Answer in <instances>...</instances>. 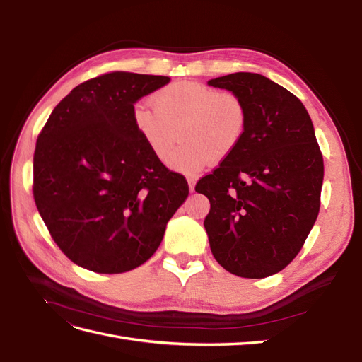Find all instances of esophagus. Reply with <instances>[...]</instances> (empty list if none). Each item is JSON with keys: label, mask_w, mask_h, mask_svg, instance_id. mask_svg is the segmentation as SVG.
Here are the masks:
<instances>
[{"label": "esophagus", "mask_w": 362, "mask_h": 362, "mask_svg": "<svg viewBox=\"0 0 362 362\" xmlns=\"http://www.w3.org/2000/svg\"><path fill=\"white\" fill-rule=\"evenodd\" d=\"M187 181H189V189H190V192H194V184H196V180H194V178H189Z\"/></svg>", "instance_id": "obj_1"}]
</instances>
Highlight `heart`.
Masks as SVG:
<instances>
[{
  "label": "heart",
  "mask_w": 362,
  "mask_h": 362,
  "mask_svg": "<svg viewBox=\"0 0 362 362\" xmlns=\"http://www.w3.org/2000/svg\"><path fill=\"white\" fill-rule=\"evenodd\" d=\"M152 108L137 104L134 125L149 149L168 160L178 141L182 146L170 158V166L193 173L213 160L231 156L247 127V108L242 96L194 81H175L151 98Z\"/></svg>",
  "instance_id": "obj_1"
}]
</instances>
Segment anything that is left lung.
<instances>
[{"instance_id":"obj_1","label":"left lung","mask_w":362,"mask_h":362,"mask_svg":"<svg viewBox=\"0 0 362 362\" xmlns=\"http://www.w3.org/2000/svg\"><path fill=\"white\" fill-rule=\"evenodd\" d=\"M208 84L242 96L245 136L194 190L210 201L204 226L216 261L259 279L299 254L320 210L323 156L298 96L259 74L235 72Z\"/></svg>"}]
</instances>
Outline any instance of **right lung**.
<instances>
[{"label": "right lung", "instance_id": "add662e5", "mask_svg": "<svg viewBox=\"0 0 362 362\" xmlns=\"http://www.w3.org/2000/svg\"><path fill=\"white\" fill-rule=\"evenodd\" d=\"M169 76L115 71L78 84L37 136L33 196L60 250L96 273L149 259L189 196L181 173L154 156L134 125V104Z\"/></svg>", "mask_w": 362, "mask_h": 362}]
</instances>
